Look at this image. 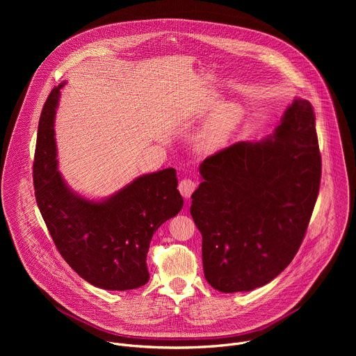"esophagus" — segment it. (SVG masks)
I'll return each mask as SVG.
<instances>
[{
    "label": "esophagus",
    "mask_w": 356,
    "mask_h": 356,
    "mask_svg": "<svg viewBox=\"0 0 356 356\" xmlns=\"http://www.w3.org/2000/svg\"><path fill=\"white\" fill-rule=\"evenodd\" d=\"M195 187H197V184H195V181L191 180V179H183V180L179 183V191L181 193V195H183L184 198H190L191 194H193V191L195 190Z\"/></svg>",
    "instance_id": "34e87169"
}]
</instances>
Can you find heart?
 Here are the masks:
<instances>
[{
  "instance_id": "obj_1",
  "label": "heart",
  "mask_w": 356,
  "mask_h": 356,
  "mask_svg": "<svg viewBox=\"0 0 356 356\" xmlns=\"http://www.w3.org/2000/svg\"><path fill=\"white\" fill-rule=\"evenodd\" d=\"M214 101L213 106H217ZM241 121V111L236 106L224 104L206 122L197 135V147L202 152H216L221 149Z\"/></svg>"
}]
</instances>
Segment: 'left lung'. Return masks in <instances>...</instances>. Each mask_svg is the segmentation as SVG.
<instances>
[{
    "label": "left lung",
    "instance_id": "obj_1",
    "mask_svg": "<svg viewBox=\"0 0 356 356\" xmlns=\"http://www.w3.org/2000/svg\"><path fill=\"white\" fill-rule=\"evenodd\" d=\"M190 213L202 236V269L218 291L262 287L306 235L321 179L313 106L294 98L275 132L236 142L200 165Z\"/></svg>",
    "mask_w": 356,
    "mask_h": 356
}]
</instances>
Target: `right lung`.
I'll use <instances>...</instances> for the list:
<instances>
[{"mask_svg": "<svg viewBox=\"0 0 356 356\" xmlns=\"http://www.w3.org/2000/svg\"><path fill=\"white\" fill-rule=\"evenodd\" d=\"M63 86L50 91L39 120L33 162L38 207L60 255L86 282L118 291L140 287L149 280L152 236L183 207L176 170L139 176L97 201L72 190L58 170L54 128Z\"/></svg>", "mask_w": 356, "mask_h": 356, "instance_id": "right-lung-1", "label": "right lung"}]
</instances>
